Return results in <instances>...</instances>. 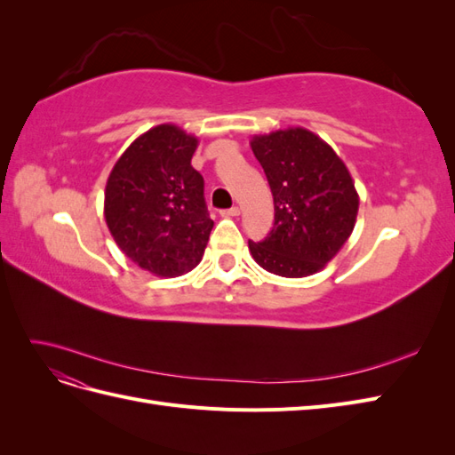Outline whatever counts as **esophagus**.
Wrapping results in <instances>:
<instances>
[{"mask_svg":"<svg viewBox=\"0 0 455 455\" xmlns=\"http://www.w3.org/2000/svg\"><path fill=\"white\" fill-rule=\"evenodd\" d=\"M222 214H224V216H229V218H235V216L241 214V209H239V206H231L229 211H224Z\"/></svg>","mask_w":455,"mask_h":455,"instance_id":"esophagus-1","label":"esophagus"}]
</instances>
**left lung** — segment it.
Returning a JSON list of instances; mask_svg holds the SVG:
<instances>
[{
    "mask_svg": "<svg viewBox=\"0 0 455 455\" xmlns=\"http://www.w3.org/2000/svg\"><path fill=\"white\" fill-rule=\"evenodd\" d=\"M251 148L275 204L269 235L249 241L252 258L288 279L321 271L349 239L359 212V194L346 163L304 127L254 134Z\"/></svg>",
    "mask_w": 455,
    "mask_h": 455,
    "instance_id": "obj_1",
    "label": "left lung"
}]
</instances>
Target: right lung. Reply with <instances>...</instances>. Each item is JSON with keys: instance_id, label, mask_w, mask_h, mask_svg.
<instances>
[{"instance_id": "add662e5", "label": "right lung", "mask_w": 455, "mask_h": 455, "mask_svg": "<svg viewBox=\"0 0 455 455\" xmlns=\"http://www.w3.org/2000/svg\"><path fill=\"white\" fill-rule=\"evenodd\" d=\"M197 144V136L163 123L123 151L108 176V229L123 254L157 277L194 269L214 226L203 176L191 167Z\"/></svg>"}]
</instances>
